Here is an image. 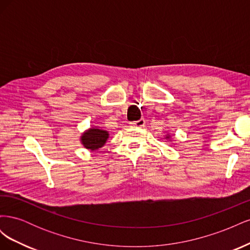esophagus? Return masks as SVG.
<instances>
[{"mask_svg":"<svg viewBox=\"0 0 250 250\" xmlns=\"http://www.w3.org/2000/svg\"><path fill=\"white\" fill-rule=\"evenodd\" d=\"M145 123H146V121L144 120V119H141V120H139V121H135V122H132V123H130L131 124V126H133V127H144L145 126Z\"/></svg>","mask_w":250,"mask_h":250,"instance_id":"obj_1","label":"esophagus"}]
</instances>
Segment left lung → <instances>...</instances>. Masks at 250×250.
I'll list each match as a JSON object with an SVG mask.
<instances>
[{
    "label": "left lung",
    "mask_w": 250,
    "mask_h": 250,
    "mask_svg": "<svg viewBox=\"0 0 250 250\" xmlns=\"http://www.w3.org/2000/svg\"><path fill=\"white\" fill-rule=\"evenodd\" d=\"M166 139H168V140H169V139H171V138H170V134H167V135H166Z\"/></svg>",
    "instance_id": "8db88e82"
}]
</instances>
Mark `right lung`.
<instances>
[{
	"mask_svg": "<svg viewBox=\"0 0 250 250\" xmlns=\"http://www.w3.org/2000/svg\"><path fill=\"white\" fill-rule=\"evenodd\" d=\"M108 138V131L103 130L98 127H92L81 134L80 142L85 149L96 151L104 146V144L106 143Z\"/></svg>",
	"mask_w": 250,
	"mask_h": 250,
	"instance_id": "obj_1",
	"label": "right lung"
}]
</instances>
